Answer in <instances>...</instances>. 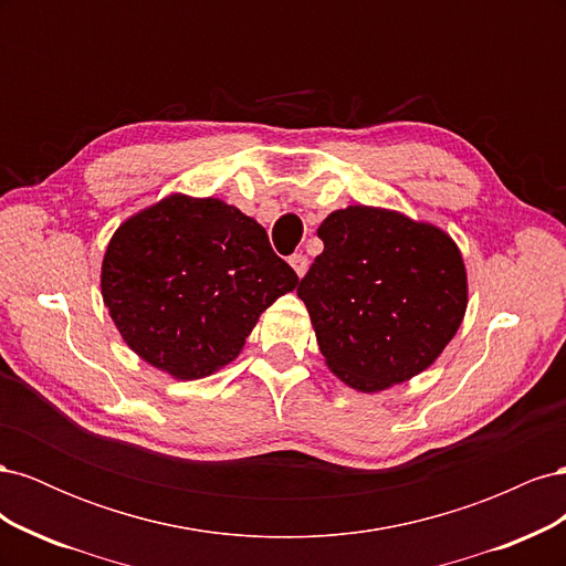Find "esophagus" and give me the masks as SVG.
Masks as SVG:
<instances>
[{
    "mask_svg": "<svg viewBox=\"0 0 566 566\" xmlns=\"http://www.w3.org/2000/svg\"><path fill=\"white\" fill-rule=\"evenodd\" d=\"M290 266H293V269H295V273H297V276L302 279L304 273H306V269H310V260H306V254L297 252V254L290 256Z\"/></svg>",
    "mask_w": 566,
    "mask_h": 566,
    "instance_id": "esophagus-1",
    "label": "esophagus"
}]
</instances>
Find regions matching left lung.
<instances>
[{"label": "left lung", "instance_id": "1", "mask_svg": "<svg viewBox=\"0 0 566 566\" xmlns=\"http://www.w3.org/2000/svg\"><path fill=\"white\" fill-rule=\"evenodd\" d=\"M323 252L297 285L325 364L358 391L434 364L468 306L451 238L389 210L354 205L318 227Z\"/></svg>", "mask_w": 566, "mask_h": 566}]
</instances>
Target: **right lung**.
<instances>
[{
    "instance_id": "obj_1",
    "label": "right lung",
    "mask_w": 566,
    "mask_h": 566,
    "mask_svg": "<svg viewBox=\"0 0 566 566\" xmlns=\"http://www.w3.org/2000/svg\"><path fill=\"white\" fill-rule=\"evenodd\" d=\"M297 281L233 205L169 196L115 231L101 293L144 361L198 380L233 361L260 314Z\"/></svg>"
}]
</instances>
